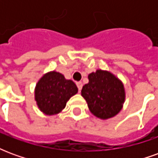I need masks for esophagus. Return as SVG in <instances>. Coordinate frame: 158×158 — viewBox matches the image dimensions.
Returning <instances> with one entry per match:
<instances>
[{
	"label": "esophagus",
	"mask_w": 158,
	"mask_h": 158,
	"mask_svg": "<svg viewBox=\"0 0 158 158\" xmlns=\"http://www.w3.org/2000/svg\"><path fill=\"white\" fill-rule=\"evenodd\" d=\"M76 85H77L78 88H79V90L80 91V90H81V89H82V86H83L82 82H77L76 83Z\"/></svg>",
	"instance_id": "obj_1"
}]
</instances>
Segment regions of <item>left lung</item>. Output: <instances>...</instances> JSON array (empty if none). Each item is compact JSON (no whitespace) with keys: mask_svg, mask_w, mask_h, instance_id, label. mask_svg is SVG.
<instances>
[{"mask_svg":"<svg viewBox=\"0 0 158 158\" xmlns=\"http://www.w3.org/2000/svg\"><path fill=\"white\" fill-rule=\"evenodd\" d=\"M89 83L83 86L81 96L89 110L100 119L111 118L122 110L125 102L124 85L113 73L97 69L88 75Z\"/></svg>","mask_w":158,"mask_h":158,"instance_id":"8db88e82","label":"left lung"}]
</instances>
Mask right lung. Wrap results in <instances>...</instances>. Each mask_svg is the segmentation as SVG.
I'll return each mask as SVG.
<instances>
[{"instance_id":"obj_1","label":"right lung","mask_w":158,"mask_h":158,"mask_svg":"<svg viewBox=\"0 0 158 158\" xmlns=\"http://www.w3.org/2000/svg\"><path fill=\"white\" fill-rule=\"evenodd\" d=\"M78 93L71 79H66L56 71L46 73L38 80L35 88V100L38 108L45 115L52 116L65 108L67 102Z\"/></svg>"}]
</instances>
